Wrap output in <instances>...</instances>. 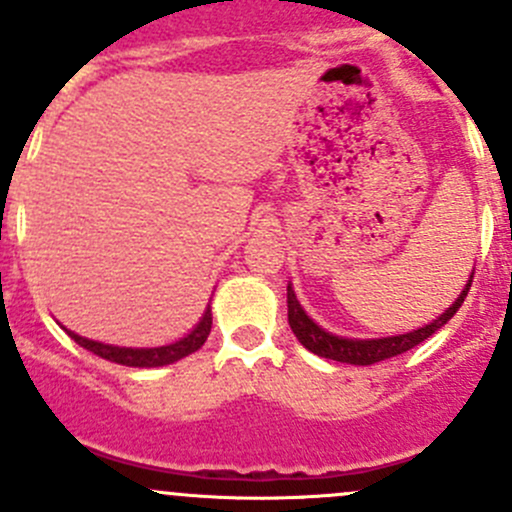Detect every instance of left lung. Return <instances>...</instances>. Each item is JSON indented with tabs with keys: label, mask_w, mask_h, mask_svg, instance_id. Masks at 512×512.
Here are the masks:
<instances>
[{
	"label": "left lung",
	"mask_w": 512,
	"mask_h": 512,
	"mask_svg": "<svg viewBox=\"0 0 512 512\" xmlns=\"http://www.w3.org/2000/svg\"><path fill=\"white\" fill-rule=\"evenodd\" d=\"M471 282H473V275L471 280H468V285L463 287V292L458 294L456 302H453L441 317H436L431 324H426V327L414 329V332H406V334H396V337L347 339V337H337V334L324 332L314 319L307 317L302 304H299L297 297H294L292 285H287V319L294 337H297L299 344H302L304 349H309L312 354L324 356V359H332V361H342V364L371 366L376 364V361H384V359H391V356L409 352V349H414L416 344L426 342L431 334H436L443 324H448V319L458 312V307H461L463 299H466L468 289H471Z\"/></svg>",
	"instance_id": "left-lung-1"
}]
</instances>
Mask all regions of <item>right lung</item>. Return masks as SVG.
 <instances>
[{"mask_svg":"<svg viewBox=\"0 0 512 512\" xmlns=\"http://www.w3.org/2000/svg\"><path fill=\"white\" fill-rule=\"evenodd\" d=\"M210 327H213V314H210V304H208V309H205V314H203V319L198 322V327H195L190 334H185L183 339H178V342L165 344V347H151V349L113 347V344H103V342H94V339L79 337V334L69 332V329H66V334H69V337L74 339L79 347L89 349V352L101 356V359L116 361V364H123V366H138V369H143V366H146V369H151V366L173 364V361L183 359V356L198 352V349L205 344V339H208Z\"/></svg>","mask_w":512,"mask_h":512,"instance_id":"right-lung-1","label":"right lung"}]
</instances>
